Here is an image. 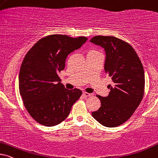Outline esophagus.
Masks as SVG:
<instances>
[{
  "label": "esophagus",
  "instance_id": "1",
  "mask_svg": "<svg viewBox=\"0 0 158 158\" xmlns=\"http://www.w3.org/2000/svg\"><path fill=\"white\" fill-rule=\"evenodd\" d=\"M83 95L84 96V97H91V96L92 95V94L87 93V92H83Z\"/></svg>",
  "mask_w": 158,
  "mask_h": 158
}]
</instances>
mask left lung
<instances>
[{
  "mask_svg": "<svg viewBox=\"0 0 158 158\" xmlns=\"http://www.w3.org/2000/svg\"><path fill=\"white\" fill-rule=\"evenodd\" d=\"M90 42L105 52L104 71L112 84L105 97L97 95L101 106L92 116L102 126L113 128L128 120L142 102L144 71L138 55L128 43L113 36H95Z\"/></svg>",
  "mask_w": 158,
  "mask_h": 158,
  "instance_id": "1",
  "label": "left lung"
}]
</instances>
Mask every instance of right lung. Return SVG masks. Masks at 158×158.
<instances>
[{
    "label": "right lung",
    "mask_w": 158,
    "mask_h": 158,
    "mask_svg": "<svg viewBox=\"0 0 158 158\" xmlns=\"http://www.w3.org/2000/svg\"><path fill=\"white\" fill-rule=\"evenodd\" d=\"M87 40L52 35L38 40L24 56L19 75V93L27 112L39 123L59 124L81 96L78 89H65L58 73L64 69L67 56Z\"/></svg>",
    "instance_id": "1"
}]
</instances>
